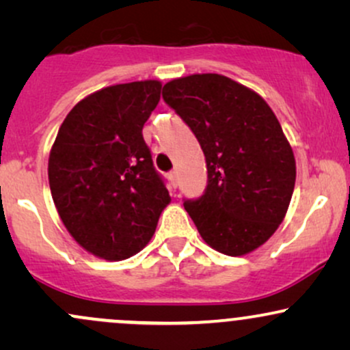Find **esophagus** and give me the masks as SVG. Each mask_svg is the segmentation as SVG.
Segmentation results:
<instances>
[{
    "label": "esophagus",
    "instance_id": "1",
    "mask_svg": "<svg viewBox=\"0 0 350 350\" xmlns=\"http://www.w3.org/2000/svg\"><path fill=\"white\" fill-rule=\"evenodd\" d=\"M167 178H170V180H171V187H172V189L178 187V172L171 171L170 174H167Z\"/></svg>",
    "mask_w": 350,
    "mask_h": 350
}]
</instances>
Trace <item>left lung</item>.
Wrapping results in <instances>:
<instances>
[{
	"mask_svg": "<svg viewBox=\"0 0 350 350\" xmlns=\"http://www.w3.org/2000/svg\"><path fill=\"white\" fill-rule=\"evenodd\" d=\"M163 100L191 128L207 164V186L184 208L217 252L240 256L283 222L296 180L293 150L268 103L219 74L163 87Z\"/></svg>",
	"mask_w": 350,
	"mask_h": 350,
	"instance_id": "left-lung-1",
	"label": "left lung"
}]
</instances>
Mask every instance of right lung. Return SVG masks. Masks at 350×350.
<instances>
[{
	"label": "right lung",
	"instance_id": "obj_1",
	"mask_svg": "<svg viewBox=\"0 0 350 350\" xmlns=\"http://www.w3.org/2000/svg\"><path fill=\"white\" fill-rule=\"evenodd\" d=\"M161 97L158 80L88 95L60 124L49 156V186L64 226L105 260L138 253L170 204L143 126Z\"/></svg>",
	"mask_w": 350,
	"mask_h": 350
}]
</instances>
